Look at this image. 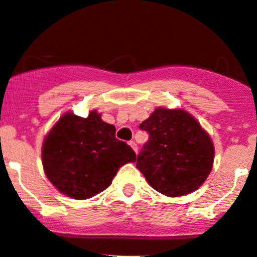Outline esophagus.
Wrapping results in <instances>:
<instances>
[{
  "instance_id": "esophagus-1",
  "label": "esophagus",
  "mask_w": 257,
  "mask_h": 257,
  "mask_svg": "<svg viewBox=\"0 0 257 257\" xmlns=\"http://www.w3.org/2000/svg\"><path fill=\"white\" fill-rule=\"evenodd\" d=\"M128 145H130V146L132 147V150H134L135 152H137V145L135 144V141H130V142H128Z\"/></svg>"
}]
</instances>
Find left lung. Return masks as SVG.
<instances>
[{
  "label": "left lung",
  "mask_w": 257,
  "mask_h": 257,
  "mask_svg": "<svg viewBox=\"0 0 257 257\" xmlns=\"http://www.w3.org/2000/svg\"><path fill=\"white\" fill-rule=\"evenodd\" d=\"M140 128L149 141L136 167L156 191L170 197L199 189L214 164V144L196 118L184 110L157 107Z\"/></svg>",
  "instance_id": "8db88e82"
}]
</instances>
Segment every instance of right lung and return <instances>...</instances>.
Here are the masks:
<instances>
[{
	"mask_svg": "<svg viewBox=\"0 0 257 257\" xmlns=\"http://www.w3.org/2000/svg\"><path fill=\"white\" fill-rule=\"evenodd\" d=\"M113 125L97 111L86 118L67 112L56 122L42 146V165L53 186L68 197L86 200L107 189L118 169L136 154L115 136Z\"/></svg>",
	"mask_w": 257,
	"mask_h": 257,
	"instance_id": "add662e5",
	"label": "right lung"
}]
</instances>
